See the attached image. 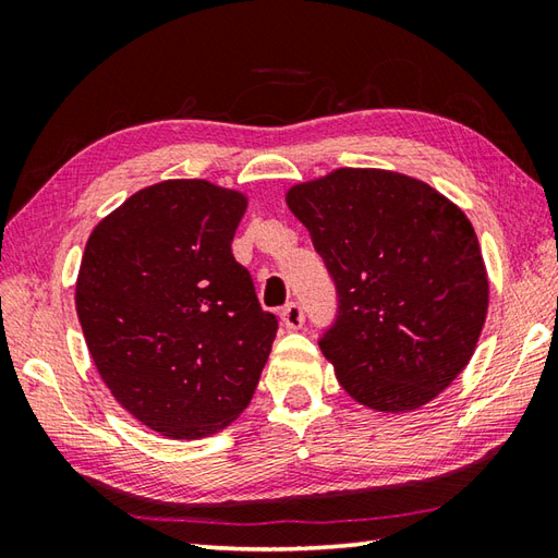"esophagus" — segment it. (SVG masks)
<instances>
[{
	"label": "esophagus",
	"mask_w": 558,
	"mask_h": 558,
	"mask_svg": "<svg viewBox=\"0 0 558 558\" xmlns=\"http://www.w3.org/2000/svg\"><path fill=\"white\" fill-rule=\"evenodd\" d=\"M280 318H282V324H286L290 330L302 328V324H304V310H302V304H300V302L286 304V306H282V312H280Z\"/></svg>",
	"instance_id": "esophagus-1"
}]
</instances>
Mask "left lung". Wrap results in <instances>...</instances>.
I'll return each instance as SVG.
<instances>
[{
    "instance_id": "obj_1",
    "label": "left lung",
    "mask_w": 558,
    "mask_h": 558,
    "mask_svg": "<svg viewBox=\"0 0 558 558\" xmlns=\"http://www.w3.org/2000/svg\"><path fill=\"white\" fill-rule=\"evenodd\" d=\"M336 288L318 348L348 393L381 412L414 410L465 369L487 316L477 234L458 206L412 177L342 168L292 186Z\"/></svg>"
}]
</instances>
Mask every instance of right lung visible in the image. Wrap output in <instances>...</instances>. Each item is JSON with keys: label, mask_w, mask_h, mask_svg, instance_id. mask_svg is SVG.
Wrapping results in <instances>:
<instances>
[{"label": "right lung", "mask_w": 558, "mask_h": 558, "mask_svg": "<svg viewBox=\"0 0 558 558\" xmlns=\"http://www.w3.org/2000/svg\"><path fill=\"white\" fill-rule=\"evenodd\" d=\"M246 198L204 180L141 189L83 252L76 312L122 408L170 438H201L252 400L278 333L232 256Z\"/></svg>", "instance_id": "1"}]
</instances>
